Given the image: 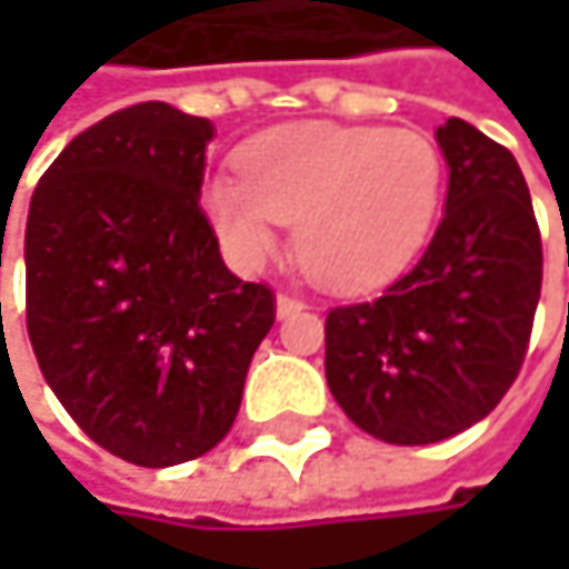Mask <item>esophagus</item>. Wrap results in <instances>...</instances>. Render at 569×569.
Segmentation results:
<instances>
[{
    "instance_id": "1",
    "label": "esophagus",
    "mask_w": 569,
    "mask_h": 569,
    "mask_svg": "<svg viewBox=\"0 0 569 569\" xmlns=\"http://www.w3.org/2000/svg\"><path fill=\"white\" fill-rule=\"evenodd\" d=\"M306 302L299 299V296H292V292H280L277 296V316H292V312H299Z\"/></svg>"
}]
</instances>
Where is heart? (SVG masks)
<instances>
[{
	"label": "heart",
	"mask_w": 569,
	"mask_h": 569,
	"mask_svg": "<svg viewBox=\"0 0 569 569\" xmlns=\"http://www.w3.org/2000/svg\"><path fill=\"white\" fill-rule=\"evenodd\" d=\"M445 190L438 144L415 128L286 124L240 151V177L207 183L203 207L237 263L277 250L296 224V260L326 286L389 280L425 243Z\"/></svg>",
	"instance_id": "obj_1"
}]
</instances>
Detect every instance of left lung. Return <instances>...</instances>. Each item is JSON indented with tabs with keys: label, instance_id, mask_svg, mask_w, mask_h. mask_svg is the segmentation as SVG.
Wrapping results in <instances>:
<instances>
[{
	"label": "left lung",
	"instance_id": "left-lung-1",
	"mask_svg": "<svg viewBox=\"0 0 569 569\" xmlns=\"http://www.w3.org/2000/svg\"><path fill=\"white\" fill-rule=\"evenodd\" d=\"M445 217L421 260L379 299L326 316V382L342 411L389 445L445 441L513 386L540 299L543 250L513 154L448 118Z\"/></svg>",
	"mask_w": 569,
	"mask_h": 569
}]
</instances>
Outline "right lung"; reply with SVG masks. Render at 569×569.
I'll use <instances>...</instances> for the list:
<instances>
[{"label": "right lung", "mask_w": 569, "mask_h": 569, "mask_svg": "<svg viewBox=\"0 0 569 569\" xmlns=\"http://www.w3.org/2000/svg\"><path fill=\"white\" fill-rule=\"evenodd\" d=\"M207 118L144 101L81 131L26 223V326L46 382L104 451L171 468L230 431L277 319L200 207Z\"/></svg>", "instance_id": "right-lung-1"}]
</instances>
